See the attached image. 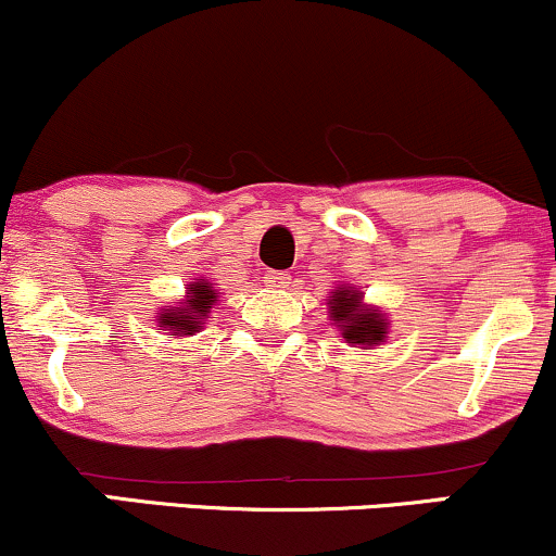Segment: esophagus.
Instances as JSON below:
<instances>
[{"mask_svg":"<svg viewBox=\"0 0 556 556\" xmlns=\"http://www.w3.org/2000/svg\"><path fill=\"white\" fill-rule=\"evenodd\" d=\"M264 285L274 287V290H285L290 285V274L287 271H266L264 274Z\"/></svg>","mask_w":556,"mask_h":556,"instance_id":"1","label":"esophagus"}]
</instances>
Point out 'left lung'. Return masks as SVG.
Listing matches in <instances>:
<instances>
[{
	"mask_svg": "<svg viewBox=\"0 0 556 556\" xmlns=\"http://www.w3.org/2000/svg\"><path fill=\"white\" fill-rule=\"evenodd\" d=\"M329 321H334L342 340L353 348L374 350L389 334V316L379 305H368L363 290L355 285H340L327 298Z\"/></svg>",
	"mask_w": 556,
	"mask_h": 556,
	"instance_id": "1",
	"label": "left lung"
}]
</instances>
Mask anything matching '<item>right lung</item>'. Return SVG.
I'll return each instance as SVG.
<instances>
[{"label":"right lung","instance_id":"add662e5","mask_svg":"<svg viewBox=\"0 0 556 556\" xmlns=\"http://www.w3.org/2000/svg\"><path fill=\"white\" fill-rule=\"evenodd\" d=\"M216 300H219V292L214 290L212 282H208L206 277H198L195 282L185 287V295L180 303H167L159 308L154 321L164 334L177 337V340L193 337L195 331H201L203 324H206Z\"/></svg>","mask_w":556,"mask_h":556}]
</instances>
